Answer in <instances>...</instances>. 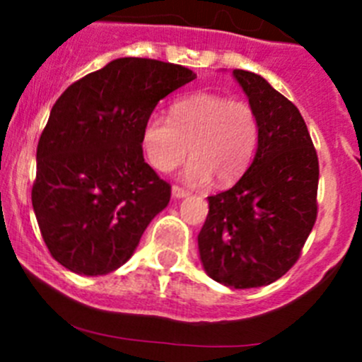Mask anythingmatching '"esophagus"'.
Returning a JSON list of instances; mask_svg holds the SVG:
<instances>
[{"mask_svg":"<svg viewBox=\"0 0 362 362\" xmlns=\"http://www.w3.org/2000/svg\"><path fill=\"white\" fill-rule=\"evenodd\" d=\"M171 192H173L175 198H185V196L189 194L187 189L180 187V185H173V187H171Z\"/></svg>","mask_w":362,"mask_h":362,"instance_id":"34e87169","label":"esophagus"}]
</instances>
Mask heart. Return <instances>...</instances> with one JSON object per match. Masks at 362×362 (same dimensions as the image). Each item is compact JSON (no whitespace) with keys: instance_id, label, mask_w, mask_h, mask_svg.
Returning a JSON list of instances; mask_svg holds the SVG:
<instances>
[{"instance_id":"b5f03b06","label":"heart","mask_w":362,"mask_h":362,"mask_svg":"<svg viewBox=\"0 0 362 362\" xmlns=\"http://www.w3.org/2000/svg\"><path fill=\"white\" fill-rule=\"evenodd\" d=\"M171 120L154 113L141 133L148 163L168 173L187 159L185 180L204 184L215 177L221 185L238 180L249 168L259 141V117L247 101L215 93L177 100Z\"/></svg>"}]
</instances>
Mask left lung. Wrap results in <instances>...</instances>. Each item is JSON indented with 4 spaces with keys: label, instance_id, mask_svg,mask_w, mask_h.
<instances>
[{
    "label": "left lung",
    "instance_id": "1",
    "mask_svg": "<svg viewBox=\"0 0 362 362\" xmlns=\"http://www.w3.org/2000/svg\"><path fill=\"white\" fill-rule=\"evenodd\" d=\"M233 75L259 117L257 152L231 189L208 196L198 245L215 282L250 289L279 280L301 255L317 221L319 158L294 103L255 73Z\"/></svg>",
    "mask_w": 362,
    "mask_h": 362
}]
</instances>
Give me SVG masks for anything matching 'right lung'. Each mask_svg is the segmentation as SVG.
I'll use <instances>...</instances> for the list:
<instances>
[{"label": "right lung", "instance_id": "right-lung-1", "mask_svg": "<svg viewBox=\"0 0 362 362\" xmlns=\"http://www.w3.org/2000/svg\"><path fill=\"white\" fill-rule=\"evenodd\" d=\"M194 78L180 64L120 57L54 103L31 202L47 249L69 272H115L170 203L171 185L145 163L141 133L156 105Z\"/></svg>", "mask_w": 362, "mask_h": 362}]
</instances>
